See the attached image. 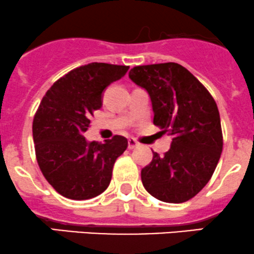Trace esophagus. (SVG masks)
<instances>
[{"label":"esophagus","mask_w":254,"mask_h":254,"mask_svg":"<svg viewBox=\"0 0 254 254\" xmlns=\"http://www.w3.org/2000/svg\"><path fill=\"white\" fill-rule=\"evenodd\" d=\"M138 146H140V143L136 140H134V138H129V140H127V147L130 149H134L136 147H138Z\"/></svg>","instance_id":"34e87169"}]
</instances>
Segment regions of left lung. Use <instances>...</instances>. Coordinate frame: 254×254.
<instances>
[{
    "label": "left lung",
    "mask_w": 254,
    "mask_h": 254,
    "mask_svg": "<svg viewBox=\"0 0 254 254\" xmlns=\"http://www.w3.org/2000/svg\"><path fill=\"white\" fill-rule=\"evenodd\" d=\"M129 78L149 95L153 124L173 137L169 151L162 157L153 152L141 170L143 186L159 201H189L210 180L223 151L217 103L178 63L134 66Z\"/></svg>",
    "instance_id": "8db88e82"
}]
</instances>
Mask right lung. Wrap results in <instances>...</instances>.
I'll list each match as a JSON object with an SVG mask.
<instances>
[{
    "label": "right lung",
    "mask_w": 254,
    "mask_h": 254,
    "mask_svg": "<svg viewBox=\"0 0 254 254\" xmlns=\"http://www.w3.org/2000/svg\"><path fill=\"white\" fill-rule=\"evenodd\" d=\"M127 65L90 63L69 71L50 87L33 122L36 159L50 185L70 199H89L108 188L113 165L127 147L116 135L105 143L86 141L90 117L102 107L103 92Z\"/></svg>",
    "instance_id": "right-lung-1"
}]
</instances>
